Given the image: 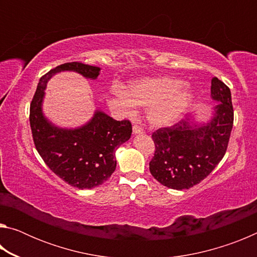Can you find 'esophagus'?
Here are the masks:
<instances>
[{
    "label": "esophagus",
    "mask_w": 257,
    "mask_h": 257,
    "mask_svg": "<svg viewBox=\"0 0 257 257\" xmlns=\"http://www.w3.org/2000/svg\"><path fill=\"white\" fill-rule=\"evenodd\" d=\"M133 134L134 135H139V134H144V130H143L139 125L137 124H134L133 127Z\"/></svg>",
    "instance_id": "obj_1"
}]
</instances>
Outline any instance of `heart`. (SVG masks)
Segmentation results:
<instances>
[{"label": "heart", "mask_w": 257, "mask_h": 257, "mask_svg": "<svg viewBox=\"0 0 257 257\" xmlns=\"http://www.w3.org/2000/svg\"><path fill=\"white\" fill-rule=\"evenodd\" d=\"M179 78L145 77L130 82L127 89L116 86L114 96L125 114L135 116L137 106L146 107V119L155 128L179 121L193 105L195 94Z\"/></svg>", "instance_id": "heart-1"}]
</instances>
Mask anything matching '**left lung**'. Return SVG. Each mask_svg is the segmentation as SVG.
<instances>
[{"mask_svg":"<svg viewBox=\"0 0 257 257\" xmlns=\"http://www.w3.org/2000/svg\"><path fill=\"white\" fill-rule=\"evenodd\" d=\"M211 97L217 104L206 122H198L190 114L152 135L155 153L150 171L168 188L182 190L199 184L225 154L233 124V108L229 87L216 77L211 81Z\"/></svg>","mask_w":257,"mask_h":257,"instance_id":"8db88e82","label":"left lung"}]
</instances>
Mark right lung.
<instances>
[{
  "mask_svg": "<svg viewBox=\"0 0 257 257\" xmlns=\"http://www.w3.org/2000/svg\"><path fill=\"white\" fill-rule=\"evenodd\" d=\"M62 71H73L95 80L101 68L69 62L43 76L30 104V128L36 150L52 171L67 184L90 189L105 182L115 170V151L129 141L133 128L128 120L116 121L101 110H95L88 122L77 128H62L43 112L46 84Z\"/></svg>",
  "mask_w": 257,
  "mask_h": 257,
  "instance_id": "obj_1",
  "label": "right lung"
}]
</instances>
